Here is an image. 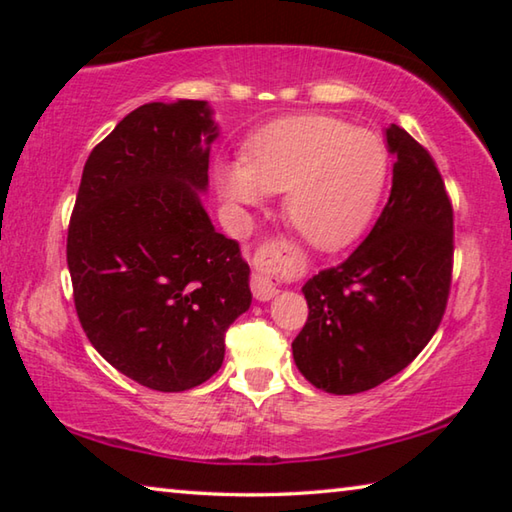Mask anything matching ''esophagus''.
Returning <instances> with one entry per match:
<instances>
[{
	"mask_svg": "<svg viewBox=\"0 0 512 512\" xmlns=\"http://www.w3.org/2000/svg\"><path fill=\"white\" fill-rule=\"evenodd\" d=\"M284 259H287V248L280 241L266 244L255 253L257 271L250 277V289H253V296L257 300L266 302L280 293V277H277V271L284 266Z\"/></svg>",
	"mask_w": 512,
	"mask_h": 512,
	"instance_id": "34e87169",
	"label": "esophagus"
}]
</instances>
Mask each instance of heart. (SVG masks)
<instances>
[{
    "label": "heart",
    "mask_w": 512,
    "mask_h": 512,
    "mask_svg": "<svg viewBox=\"0 0 512 512\" xmlns=\"http://www.w3.org/2000/svg\"><path fill=\"white\" fill-rule=\"evenodd\" d=\"M388 151L368 128L309 115L266 126L244 146V162L219 167L232 205H259L284 192L291 228L318 250L350 244L366 228L384 192Z\"/></svg>",
    "instance_id": "1"
}]
</instances>
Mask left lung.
I'll return each instance as SVG.
<instances>
[{
  "mask_svg": "<svg viewBox=\"0 0 512 512\" xmlns=\"http://www.w3.org/2000/svg\"><path fill=\"white\" fill-rule=\"evenodd\" d=\"M395 155L388 203L370 235L302 287L309 318L293 361L316 388L370 391L402 372L443 320L454 257V212L429 151L386 128Z\"/></svg>",
  "mask_w": 512,
  "mask_h": 512,
  "instance_id": "obj_1",
  "label": "left lung"
}]
</instances>
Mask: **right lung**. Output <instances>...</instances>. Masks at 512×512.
<instances>
[{
  "label": "right lung",
  "instance_id": "right-lung-1",
  "mask_svg": "<svg viewBox=\"0 0 512 512\" xmlns=\"http://www.w3.org/2000/svg\"><path fill=\"white\" fill-rule=\"evenodd\" d=\"M207 101L144 103L94 146L67 230L81 325L121 375L162 393L221 368L225 332L248 311L250 268L201 203Z\"/></svg>",
  "mask_w": 512,
  "mask_h": 512
}]
</instances>
